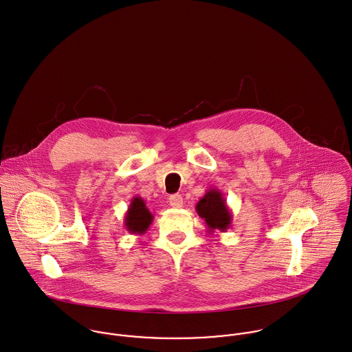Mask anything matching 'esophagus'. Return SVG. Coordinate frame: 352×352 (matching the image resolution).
I'll return each mask as SVG.
<instances>
[{
    "label": "esophagus",
    "instance_id": "34e87169",
    "mask_svg": "<svg viewBox=\"0 0 352 352\" xmlns=\"http://www.w3.org/2000/svg\"><path fill=\"white\" fill-rule=\"evenodd\" d=\"M168 203L173 208H181L182 204H184V200H182V196L181 195H171L168 197Z\"/></svg>",
    "mask_w": 352,
    "mask_h": 352
}]
</instances>
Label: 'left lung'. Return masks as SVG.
I'll return each mask as SVG.
<instances>
[{"instance_id": "8db88e82", "label": "left lung", "mask_w": 352, "mask_h": 352, "mask_svg": "<svg viewBox=\"0 0 352 352\" xmlns=\"http://www.w3.org/2000/svg\"><path fill=\"white\" fill-rule=\"evenodd\" d=\"M196 212L201 219H204L210 234H213L216 230L226 232L231 227L232 213L227 206L224 195L216 188H211L206 192L196 204Z\"/></svg>"}]
</instances>
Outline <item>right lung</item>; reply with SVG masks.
<instances>
[{"instance_id":"right-lung-1","label":"right lung","mask_w":352,"mask_h":352,"mask_svg":"<svg viewBox=\"0 0 352 352\" xmlns=\"http://www.w3.org/2000/svg\"><path fill=\"white\" fill-rule=\"evenodd\" d=\"M152 220H153V214L146 207L144 199H141L140 196H135L131 200V204L124 217L125 228L131 234L142 235L152 224Z\"/></svg>"}]
</instances>
